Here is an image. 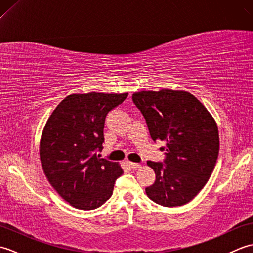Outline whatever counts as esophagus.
Instances as JSON below:
<instances>
[{"instance_id": "esophagus-1", "label": "esophagus", "mask_w": 253, "mask_h": 253, "mask_svg": "<svg viewBox=\"0 0 253 253\" xmlns=\"http://www.w3.org/2000/svg\"><path fill=\"white\" fill-rule=\"evenodd\" d=\"M128 165H129V166H130V169H137L140 168V164H139V163L129 162V163H128Z\"/></svg>"}]
</instances>
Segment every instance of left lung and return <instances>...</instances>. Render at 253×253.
Masks as SVG:
<instances>
[{"mask_svg":"<svg viewBox=\"0 0 253 253\" xmlns=\"http://www.w3.org/2000/svg\"><path fill=\"white\" fill-rule=\"evenodd\" d=\"M132 101L146 118L153 141L166 147L164 163L148 161L155 181L147 196L163 207H180L206 186L219 151L217 124L195 95L182 90L140 91Z\"/></svg>","mask_w":253,"mask_h":253,"instance_id":"8db88e82","label":"left lung"}]
</instances>
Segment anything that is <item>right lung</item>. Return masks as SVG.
Here are the masks:
<instances>
[{"label":"right lung","mask_w":253,"mask_h":253,"mask_svg":"<svg viewBox=\"0 0 253 253\" xmlns=\"http://www.w3.org/2000/svg\"><path fill=\"white\" fill-rule=\"evenodd\" d=\"M128 93H75L52 112L40 140V161L51 186L80 210H93L110 199L121 165L100 159L105 117Z\"/></svg>","instance_id":"obj_1"}]
</instances>
